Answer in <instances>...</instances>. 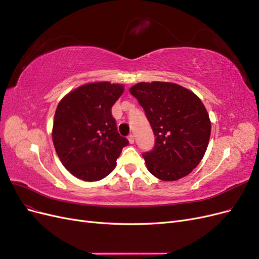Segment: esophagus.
Instances as JSON below:
<instances>
[{
    "label": "esophagus",
    "mask_w": 259,
    "mask_h": 259,
    "mask_svg": "<svg viewBox=\"0 0 259 259\" xmlns=\"http://www.w3.org/2000/svg\"><path fill=\"white\" fill-rule=\"evenodd\" d=\"M128 142H130V144H134V142H135V137H134V135H130L128 136Z\"/></svg>",
    "instance_id": "esophagus-1"
}]
</instances>
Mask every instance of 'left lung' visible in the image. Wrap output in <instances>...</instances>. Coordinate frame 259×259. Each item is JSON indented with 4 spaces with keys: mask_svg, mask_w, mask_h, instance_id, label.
Returning a JSON list of instances; mask_svg holds the SVG:
<instances>
[{
    "mask_svg": "<svg viewBox=\"0 0 259 259\" xmlns=\"http://www.w3.org/2000/svg\"><path fill=\"white\" fill-rule=\"evenodd\" d=\"M130 92L156 137L153 150L143 154L148 170L164 182L189 175L204 156L210 137V120L201 99L170 82H140Z\"/></svg>",
    "mask_w": 259,
    "mask_h": 259,
    "instance_id": "obj_1",
    "label": "left lung"
}]
</instances>
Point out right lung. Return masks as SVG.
I'll return each instance as SVG.
<instances>
[{
  "label": "right lung",
  "instance_id": "1",
  "mask_svg": "<svg viewBox=\"0 0 259 259\" xmlns=\"http://www.w3.org/2000/svg\"><path fill=\"white\" fill-rule=\"evenodd\" d=\"M124 85L107 81L83 84L57 106L52 138L59 160L74 177L97 182L116 165L128 140L119 135L111 108Z\"/></svg>",
  "mask_w": 259,
  "mask_h": 259
}]
</instances>
